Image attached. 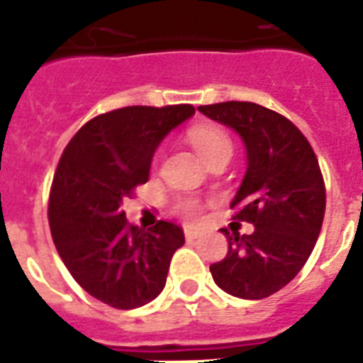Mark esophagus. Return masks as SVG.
Wrapping results in <instances>:
<instances>
[{
    "label": "esophagus",
    "instance_id": "esophagus-1",
    "mask_svg": "<svg viewBox=\"0 0 363 363\" xmlns=\"http://www.w3.org/2000/svg\"><path fill=\"white\" fill-rule=\"evenodd\" d=\"M198 235V230H194V228H184V238H186V241H192V239H196Z\"/></svg>",
    "mask_w": 363,
    "mask_h": 363
}]
</instances>
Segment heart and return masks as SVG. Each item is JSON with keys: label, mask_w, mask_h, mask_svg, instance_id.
Listing matches in <instances>:
<instances>
[{"label": "heart", "mask_w": 363, "mask_h": 363, "mask_svg": "<svg viewBox=\"0 0 363 363\" xmlns=\"http://www.w3.org/2000/svg\"><path fill=\"white\" fill-rule=\"evenodd\" d=\"M188 139H190L194 148L198 150V154L205 162H209L211 158H215L216 154L226 152V150L232 152V141H230V137H228L226 131L216 128V125H196V128L188 131ZM175 209L179 215L192 220V218H196L199 215L201 207L194 199H181L177 203Z\"/></svg>", "instance_id": "b5f03b06"}]
</instances>
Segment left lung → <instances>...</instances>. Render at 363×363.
<instances>
[{
  "label": "left lung",
  "mask_w": 363,
  "mask_h": 363,
  "mask_svg": "<svg viewBox=\"0 0 363 363\" xmlns=\"http://www.w3.org/2000/svg\"><path fill=\"white\" fill-rule=\"evenodd\" d=\"M198 111L245 143L247 173L230 207L233 220L254 224L250 235L222 230L228 254L211 273L230 296L264 299L286 286L315 248L326 211L318 160L292 122L262 105L224 101Z\"/></svg>",
  "instance_id": "8db88e82"
}]
</instances>
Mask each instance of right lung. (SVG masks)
Listing matches in <instances>:
<instances>
[{
  "label": "right lung",
  "instance_id": "right-lung-1",
  "mask_svg": "<svg viewBox=\"0 0 363 363\" xmlns=\"http://www.w3.org/2000/svg\"><path fill=\"white\" fill-rule=\"evenodd\" d=\"M196 113L192 105L124 107L82 125L54 173L48 224L71 277L115 309H137L164 290L182 228L160 220L141 230L122 201L148 181L164 137Z\"/></svg>",
  "mask_w": 363,
  "mask_h": 363
}]
</instances>
